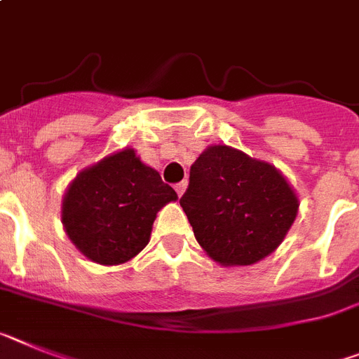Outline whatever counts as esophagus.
<instances>
[{"label":"esophagus","instance_id":"obj_1","mask_svg":"<svg viewBox=\"0 0 359 359\" xmlns=\"http://www.w3.org/2000/svg\"><path fill=\"white\" fill-rule=\"evenodd\" d=\"M186 188H188V182H186V180H182V182H179V184L175 186V191L179 194V197H182V194L186 191Z\"/></svg>","mask_w":359,"mask_h":359}]
</instances>
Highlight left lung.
Instances as JSON below:
<instances>
[{"label": "left lung", "mask_w": 359, "mask_h": 359, "mask_svg": "<svg viewBox=\"0 0 359 359\" xmlns=\"http://www.w3.org/2000/svg\"><path fill=\"white\" fill-rule=\"evenodd\" d=\"M195 239L221 266H250L287 237L299 198L276 165L224 144L208 146L180 198Z\"/></svg>", "instance_id": "obj_1"}]
</instances>
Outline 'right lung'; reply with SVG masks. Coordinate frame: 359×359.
I'll use <instances>...</instances> for the list:
<instances>
[{"label":"right lung","mask_w":359,"mask_h":359,"mask_svg":"<svg viewBox=\"0 0 359 359\" xmlns=\"http://www.w3.org/2000/svg\"><path fill=\"white\" fill-rule=\"evenodd\" d=\"M177 198L158 171L123 147L72 179L62 201L63 230L89 261L116 266L146 248L156 213Z\"/></svg>","instance_id":"add662e5"}]
</instances>
